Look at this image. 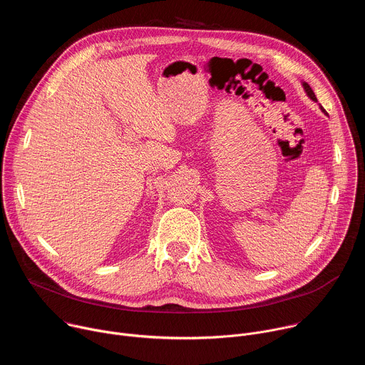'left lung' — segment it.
Listing matches in <instances>:
<instances>
[{"label": "left lung", "instance_id": "8db88e82", "mask_svg": "<svg viewBox=\"0 0 365 365\" xmlns=\"http://www.w3.org/2000/svg\"><path fill=\"white\" fill-rule=\"evenodd\" d=\"M303 88H304V91H306V93H307V95H309V98H312V99H314V101H317V96H315V92H314V91H312V88H310V86H309V85H307V83H306V82H304V83H303ZM322 111H324V113H325V110H324V108H322Z\"/></svg>", "mask_w": 365, "mask_h": 365}]
</instances>
